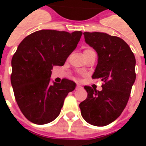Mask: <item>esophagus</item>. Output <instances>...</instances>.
Segmentation results:
<instances>
[{
	"mask_svg": "<svg viewBox=\"0 0 146 146\" xmlns=\"http://www.w3.org/2000/svg\"><path fill=\"white\" fill-rule=\"evenodd\" d=\"M82 89V86L79 84H78L77 86H76V90H78V89Z\"/></svg>",
	"mask_w": 146,
	"mask_h": 146,
	"instance_id": "34e87169",
	"label": "esophagus"
}]
</instances>
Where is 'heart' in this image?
Instances as JSON below:
<instances>
[{"label":"heart","mask_w":146,"mask_h":146,"mask_svg":"<svg viewBox=\"0 0 146 146\" xmlns=\"http://www.w3.org/2000/svg\"><path fill=\"white\" fill-rule=\"evenodd\" d=\"M84 52H95V51H94V50H92V48H88L86 49V50H85Z\"/></svg>","instance_id":"b5f03b06"}]
</instances>
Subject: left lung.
I'll return each mask as SVG.
<instances>
[{
  "mask_svg": "<svg viewBox=\"0 0 146 146\" xmlns=\"http://www.w3.org/2000/svg\"><path fill=\"white\" fill-rule=\"evenodd\" d=\"M85 42L98 54L92 79H100L102 91L86 86L88 96L80 104L87 123L96 127L108 125L124 110L136 80V58L129 46L119 37L103 33H83Z\"/></svg>",
  "mask_w": 146,
  "mask_h": 146,
  "instance_id": "left-lung-1",
  "label": "left lung"
}]
</instances>
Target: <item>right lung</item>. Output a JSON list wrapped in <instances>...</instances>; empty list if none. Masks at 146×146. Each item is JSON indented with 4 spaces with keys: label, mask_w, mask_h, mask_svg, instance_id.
Returning <instances> with one entry per match:
<instances>
[{
    "label": "right lung",
    "mask_w": 146,
    "mask_h": 146,
    "mask_svg": "<svg viewBox=\"0 0 146 146\" xmlns=\"http://www.w3.org/2000/svg\"><path fill=\"white\" fill-rule=\"evenodd\" d=\"M81 31L43 29L26 36L13 56L10 76L14 96L23 115L33 123L46 124L58 117L65 98L76 83L64 79L50 83L54 66H63L77 46Z\"/></svg>",
    "instance_id": "1"
}]
</instances>
